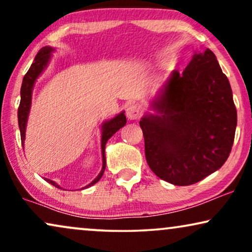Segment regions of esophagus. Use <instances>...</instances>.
<instances>
[{"label":"esophagus","instance_id":"1","mask_svg":"<svg viewBox=\"0 0 252 252\" xmlns=\"http://www.w3.org/2000/svg\"><path fill=\"white\" fill-rule=\"evenodd\" d=\"M126 116L129 120H137L142 116V109L140 105L132 104L126 109Z\"/></svg>","mask_w":252,"mask_h":252}]
</instances>
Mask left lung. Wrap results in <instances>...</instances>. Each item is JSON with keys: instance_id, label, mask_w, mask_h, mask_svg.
I'll return each instance as SVG.
<instances>
[{"instance_id": "1", "label": "left lung", "mask_w": 252, "mask_h": 252, "mask_svg": "<svg viewBox=\"0 0 252 252\" xmlns=\"http://www.w3.org/2000/svg\"><path fill=\"white\" fill-rule=\"evenodd\" d=\"M161 113L140 122L147 163L175 186L201 181L232 151L237 112L232 88L210 49L196 54L182 74L174 71L155 102Z\"/></svg>"}]
</instances>
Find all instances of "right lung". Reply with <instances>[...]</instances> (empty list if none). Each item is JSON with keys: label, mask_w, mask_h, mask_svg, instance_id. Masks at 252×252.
<instances>
[{"label": "right lung", "mask_w": 252, "mask_h": 252, "mask_svg": "<svg viewBox=\"0 0 252 252\" xmlns=\"http://www.w3.org/2000/svg\"><path fill=\"white\" fill-rule=\"evenodd\" d=\"M53 51V48L50 47H43L39 50V53L34 58V62L31 65V67L27 71V73L24 75L22 89H20V103L18 108V124H19V129H20V139H22V144L25 140V128H26V122H27V116H29L30 106H31V97H32V89L35 82L36 78L39 77L41 72L43 71V68L46 67L50 58V53ZM124 125H126V117L124 113H120L115 118L109 120V122L104 123L103 125V134H102V156H103V167L101 173L97 175V178H95L94 181H92L88 186H86L85 188L91 187V186L95 185L99 179L102 178L103 173L105 170V144L108 142V140L115 134L117 130H119ZM49 184H51L55 187L61 188L57 184H55L54 181L49 180V179H44Z\"/></svg>", "instance_id": "1"}]
</instances>
